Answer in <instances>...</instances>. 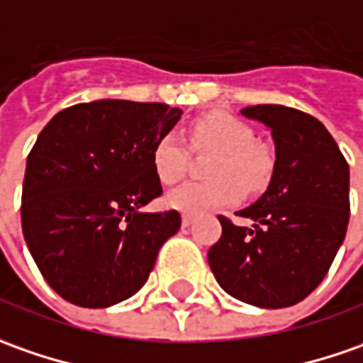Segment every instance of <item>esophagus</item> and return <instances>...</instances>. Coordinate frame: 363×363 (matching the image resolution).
Listing matches in <instances>:
<instances>
[{"label":"esophagus","instance_id":"34e87169","mask_svg":"<svg viewBox=\"0 0 363 363\" xmlns=\"http://www.w3.org/2000/svg\"><path fill=\"white\" fill-rule=\"evenodd\" d=\"M194 223L193 215H182V227H191Z\"/></svg>","mask_w":363,"mask_h":363}]
</instances>
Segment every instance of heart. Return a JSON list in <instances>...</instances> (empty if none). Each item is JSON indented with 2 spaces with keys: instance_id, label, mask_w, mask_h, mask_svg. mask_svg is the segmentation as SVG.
<instances>
[{
  "instance_id": "b5f03b06",
  "label": "heart",
  "mask_w": 363,
  "mask_h": 363,
  "mask_svg": "<svg viewBox=\"0 0 363 363\" xmlns=\"http://www.w3.org/2000/svg\"><path fill=\"white\" fill-rule=\"evenodd\" d=\"M194 150H215L206 174L211 181L186 182L169 194V205L186 215H205L241 201L247 191H261L273 174V152L253 140L251 126L227 112H213L194 120L191 128ZM158 179L174 184L189 167V148L177 132H167L152 150Z\"/></svg>"
}]
</instances>
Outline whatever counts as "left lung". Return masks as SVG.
Instances as JSON below:
<instances>
[{"label": "left lung", "mask_w": 363, "mask_h": 363, "mask_svg": "<svg viewBox=\"0 0 363 363\" xmlns=\"http://www.w3.org/2000/svg\"><path fill=\"white\" fill-rule=\"evenodd\" d=\"M267 126L275 164L267 191L237 215H220L223 235L208 249L220 287L249 306L279 309L306 299L328 275L350 220V167L328 128L295 108L259 104L241 110Z\"/></svg>", "instance_id": "8db88e82"}]
</instances>
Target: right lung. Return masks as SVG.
I'll return each mask as SVG.
<instances>
[{
  "instance_id": "1",
  "label": "right lung",
  "mask_w": 363,
  "mask_h": 363,
  "mask_svg": "<svg viewBox=\"0 0 363 363\" xmlns=\"http://www.w3.org/2000/svg\"><path fill=\"white\" fill-rule=\"evenodd\" d=\"M181 108L96 100L45 124L28 155L21 229L48 285L80 307H110L143 287L177 211L143 213L162 194L152 150Z\"/></svg>"
}]
</instances>
